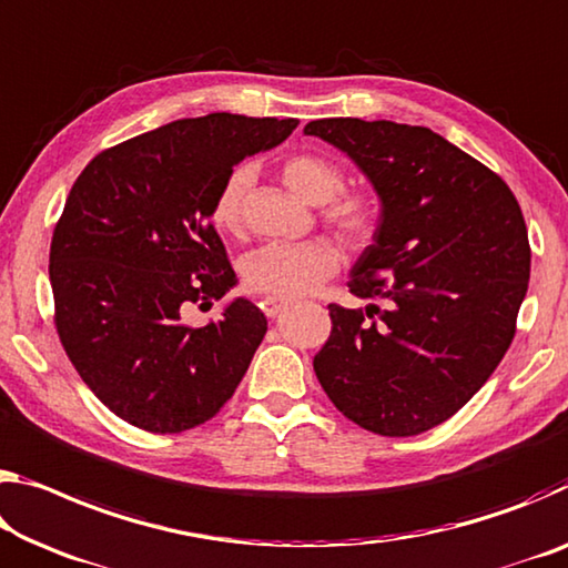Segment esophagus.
<instances>
[{
    "label": "esophagus",
    "instance_id": "esophagus-1",
    "mask_svg": "<svg viewBox=\"0 0 568 568\" xmlns=\"http://www.w3.org/2000/svg\"><path fill=\"white\" fill-rule=\"evenodd\" d=\"M285 308H287V301L267 298V301L263 303V311H265V316H267V318H277Z\"/></svg>",
    "mask_w": 568,
    "mask_h": 568
}]
</instances>
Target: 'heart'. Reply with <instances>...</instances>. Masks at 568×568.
I'll return each instance as SVG.
<instances>
[{"label":"heart","mask_w":568,"mask_h":568,"mask_svg":"<svg viewBox=\"0 0 568 568\" xmlns=\"http://www.w3.org/2000/svg\"><path fill=\"white\" fill-rule=\"evenodd\" d=\"M283 182L301 200L323 204L321 217L346 245H364L379 227L382 206L368 189H344V169L336 161L301 151L281 164ZM252 186L250 166L232 169L212 204V222L224 232H237L242 224V206ZM341 255L328 240L308 242H267L252 250L242 263V277L252 293L267 298H298L316 291L338 273Z\"/></svg>","instance_id":"heart-1"}]
</instances>
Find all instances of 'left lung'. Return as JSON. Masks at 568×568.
I'll use <instances>...</instances> for the list:
<instances>
[{
	"label": "left lung",
	"mask_w": 568,
	"mask_h": 568,
	"mask_svg": "<svg viewBox=\"0 0 568 568\" xmlns=\"http://www.w3.org/2000/svg\"><path fill=\"white\" fill-rule=\"evenodd\" d=\"M303 133L344 151L382 200L351 270L366 308L331 303L313 368L336 409L374 435L443 425L490 379L516 336L528 230L508 184L425 125L321 119Z\"/></svg>",
	"instance_id": "1"
}]
</instances>
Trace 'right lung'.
I'll list each match as a JSON object with an SVG mask.
<instances>
[{
	"label": "right lung",
	"instance_id": "1",
	"mask_svg": "<svg viewBox=\"0 0 568 568\" xmlns=\"http://www.w3.org/2000/svg\"><path fill=\"white\" fill-rule=\"evenodd\" d=\"M295 125L235 113L182 119L101 151L75 179L50 245L55 328L115 417L176 435L235 394L267 331L263 311L237 298L206 326L184 323V311L237 283L210 222L222 182Z\"/></svg>",
	"mask_w": 568,
	"mask_h": 568
}]
</instances>
